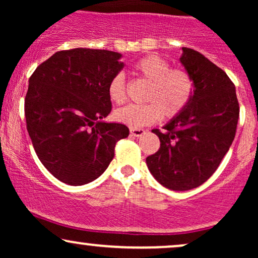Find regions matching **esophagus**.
I'll return each instance as SVG.
<instances>
[{
  "mask_svg": "<svg viewBox=\"0 0 258 258\" xmlns=\"http://www.w3.org/2000/svg\"><path fill=\"white\" fill-rule=\"evenodd\" d=\"M130 132H131V135L132 136H135V137H141V136H143L144 133H146V131H144V130H142V128H132L130 130Z\"/></svg>",
  "mask_w": 258,
  "mask_h": 258,
  "instance_id": "34e87169",
  "label": "esophagus"
}]
</instances>
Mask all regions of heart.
<instances>
[{"mask_svg":"<svg viewBox=\"0 0 258 258\" xmlns=\"http://www.w3.org/2000/svg\"><path fill=\"white\" fill-rule=\"evenodd\" d=\"M135 72L150 82L146 97L147 104H130L114 112L115 120L123 125L137 127L152 125L160 116H176L184 110L194 93V81L182 69H171V64L159 55H147L133 65ZM108 97L115 104L126 99L125 76L116 74L108 86Z\"/></svg>","mask_w":258,"mask_h":258,"instance_id":"b5f03b06","label":"heart"}]
</instances>
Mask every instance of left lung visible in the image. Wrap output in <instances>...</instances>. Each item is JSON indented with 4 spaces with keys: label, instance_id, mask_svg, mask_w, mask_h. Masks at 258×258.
Segmentation results:
<instances>
[{
    "label": "left lung",
    "instance_id": "obj_1",
    "mask_svg": "<svg viewBox=\"0 0 258 258\" xmlns=\"http://www.w3.org/2000/svg\"><path fill=\"white\" fill-rule=\"evenodd\" d=\"M180 64L194 81V93L184 110L162 128L153 130L160 149L147 166L161 185L189 190L206 182L232 146L239 119L235 86L205 55L182 47Z\"/></svg>",
    "mask_w": 258,
    "mask_h": 258
}]
</instances>
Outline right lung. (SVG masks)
<instances>
[{
    "mask_svg": "<svg viewBox=\"0 0 258 258\" xmlns=\"http://www.w3.org/2000/svg\"><path fill=\"white\" fill-rule=\"evenodd\" d=\"M121 58L106 49L55 52L29 79L26 128L40 161L60 182L97 179L116 142L128 137L125 125L103 120L111 111L109 82L125 67Z\"/></svg>",
    "mask_w": 258,
    "mask_h": 258,
    "instance_id": "obj_1",
    "label": "right lung"
}]
</instances>
